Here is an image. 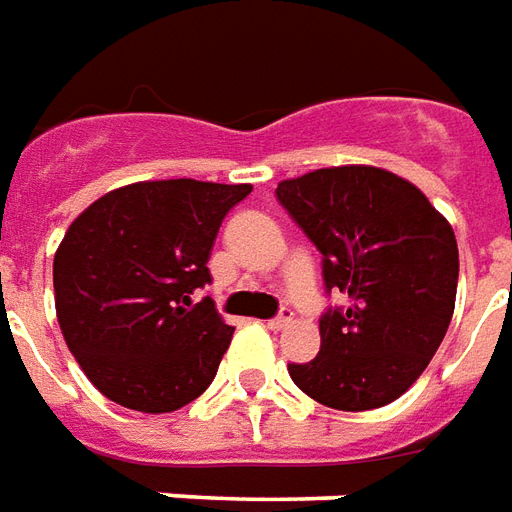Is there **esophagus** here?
<instances>
[{
    "label": "esophagus",
    "instance_id": "34e87169",
    "mask_svg": "<svg viewBox=\"0 0 512 512\" xmlns=\"http://www.w3.org/2000/svg\"><path fill=\"white\" fill-rule=\"evenodd\" d=\"M293 323V312H290V309H282V312L276 314L274 320H268V328H271V331H282V328H287V325Z\"/></svg>",
    "mask_w": 512,
    "mask_h": 512
}]
</instances>
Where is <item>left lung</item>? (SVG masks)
<instances>
[{"label": "left lung", "instance_id": "8db88e82", "mask_svg": "<svg viewBox=\"0 0 512 512\" xmlns=\"http://www.w3.org/2000/svg\"><path fill=\"white\" fill-rule=\"evenodd\" d=\"M276 198L323 255L328 290L320 352L287 372L331 410L385 407L418 380L445 339L458 285L453 227L412 181L374 165H339L279 181Z\"/></svg>", "mask_w": 512, "mask_h": 512}]
</instances>
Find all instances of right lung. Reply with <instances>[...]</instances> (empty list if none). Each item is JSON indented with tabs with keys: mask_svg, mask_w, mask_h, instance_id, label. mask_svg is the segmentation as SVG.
I'll use <instances>...</instances> for the list:
<instances>
[{
	"mask_svg": "<svg viewBox=\"0 0 512 512\" xmlns=\"http://www.w3.org/2000/svg\"><path fill=\"white\" fill-rule=\"evenodd\" d=\"M252 184L168 179L111 189L54 255L56 320L94 388L135 412L181 410L206 391L233 339L211 301L208 257Z\"/></svg>",
	"mask_w": 512,
	"mask_h": 512,
	"instance_id": "right-lung-1",
	"label": "right lung"
}]
</instances>
